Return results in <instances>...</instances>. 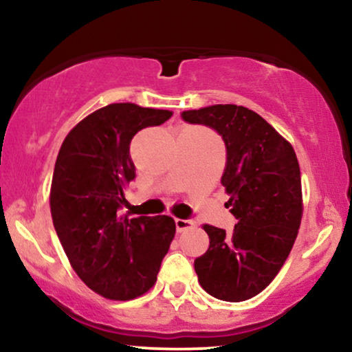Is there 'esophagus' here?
I'll use <instances>...</instances> for the list:
<instances>
[{
    "instance_id": "esophagus-1",
    "label": "esophagus",
    "mask_w": 352,
    "mask_h": 352,
    "mask_svg": "<svg viewBox=\"0 0 352 352\" xmlns=\"http://www.w3.org/2000/svg\"><path fill=\"white\" fill-rule=\"evenodd\" d=\"M175 223H176V230H177V232H182V230L189 229V228H192V226L195 224L192 219H181V218H176Z\"/></svg>"
}]
</instances>
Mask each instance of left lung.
<instances>
[{
    "label": "left lung",
    "mask_w": 352,
    "mask_h": 352,
    "mask_svg": "<svg viewBox=\"0 0 352 352\" xmlns=\"http://www.w3.org/2000/svg\"><path fill=\"white\" fill-rule=\"evenodd\" d=\"M182 118L223 138L228 160L221 184L237 219L230 235L204 224L210 247L194 263L199 282L218 300H250L274 280L296 240L302 218L296 153L266 120L242 105L187 110Z\"/></svg>",
    "instance_id": "8db88e82"
}]
</instances>
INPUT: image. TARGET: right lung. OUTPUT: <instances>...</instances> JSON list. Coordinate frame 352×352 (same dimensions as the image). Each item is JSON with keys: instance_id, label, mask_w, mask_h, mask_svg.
Returning <instances> with one entry per match:
<instances>
[{"instance_id": "right-lung-1", "label": "right lung", "mask_w": 352, "mask_h": 352, "mask_svg": "<svg viewBox=\"0 0 352 352\" xmlns=\"http://www.w3.org/2000/svg\"><path fill=\"white\" fill-rule=\"evenodd\" d=\"M171 115L129 102L105 105L72 128L57 155L52 224L76 276L107 300L128 301L151 290L175 239L171 216L129 219L118 211L136 177L133 136Z\"/></svg>"}]
</instances>
